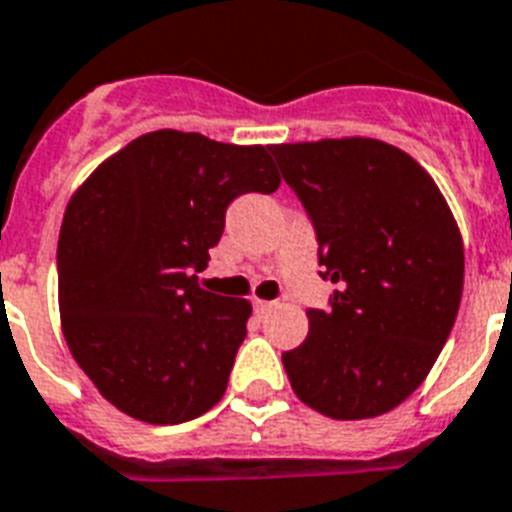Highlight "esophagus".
I'll return each instance as SVG.
<instances>
[{"label":"esophagus","instance_id":"esophagus-1","mask_svg":"<svg viewBox=\"0 0 512 512\" xmlns=\"http://www.w3.org/2000/svg\"><path fill=\"white\" fill-rule=\"evenodd\" d=\"M252 305H255V313L257 315H263V313H268L270 307H273V302H265V299H255Z\"/></svg>","mask_w":512,"mask_h":512}]
</instances>
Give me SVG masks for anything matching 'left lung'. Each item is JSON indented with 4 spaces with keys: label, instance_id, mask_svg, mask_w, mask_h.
Here are the masks:
<instances>
[{
    "label": "left lung",
    "instance_id": "obj_1",
    "mask_svg": "<svg viewBox=\"0 0 512 512\" xmlns=\"http://www.w3.org/2000/svg\"><path fill=\"white\" fill-rule=\"evenodd\" d=\"M336 292L281 355L299 400L336 421L389 413L429 376L458 318L463 239L434 178L378 139L273 144Z\"/></svg>",
    "mask_w": 512,
    "mask_h": 512
}]
</instances>
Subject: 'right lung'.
I'll return each mask as SVG.
<instances>
[{"label": "right lung", "instance_id": "1", "mask_svg": "<svg viewBox=\"0 0 512 512\" xmlns=\"http://www.w3.org/2000/svg\"><path fill=\"white\" fill-rule=\"evenodd\" d=\"M281 184L268 147L152 131L70 197L57 244L62 334L107 402L173 426L223 397L252 305L199 286L226 210Z\"/></svg>", "mask_w": 512, "mask_h": 512}]
</instances>
